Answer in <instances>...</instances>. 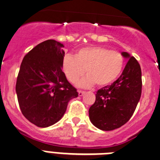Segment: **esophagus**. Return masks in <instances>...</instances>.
<instances>
[{
    "label": "esophagus",
    "mask_w": 160,
    "mask_h": 160,
    "mask_svg": "<svg viewBox=\"0 0 160 160\" xmlns=\"http://www.w3.org/2000/svg\"><path fill=\"white\" fill-rule=\"evenodd\" d=\"M84 94H85V91H78V94H79V96H83Z\"/></svg>",
    "instance_id": "obj_1"
}]
</instances>
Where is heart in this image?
<instances>
[{
	"label": "heart",
	"instance_id": "1",
	"mask_svg": "<svg viewBox=\"0 0 160 160\" xmlns=\"http://www.w3.org/2000/svg\"><path fill=\"white\" fill-rule=\"evenodd\" d=\"M123 66L124 58L121 54L98 46L83 48L74 57L65 56L62 62L63 72L72 83H77L86 69L88 76L77 83L83 88H92L95 83L99 87L110 84L120 75Z\"/></svg>",
	"mask_w": 160,
	"mask_h": 160
}]
</instances>
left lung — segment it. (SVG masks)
Returning <instances> with one entry per match:
<instances>
[{
  "label": "left lung",
  "mask_w": 160,
  "mask_h": 160,
  "mask_svg": "<svg viewBox=\"0 0 160 160\" xmlns=\"http://www.w3.org/2000/svg\"><path fill=\"white\" fill-rule=\"evenodd\" d=\"M128 62L120 77L97 91L95 102L89 108V118L102 131L117 129L131 119L142 94V70L135 58L122 52Z\"/></svg>",
  "instance_id": "8db88e82"
}]
</instances>
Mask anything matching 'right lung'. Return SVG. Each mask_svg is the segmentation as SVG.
<instances>
[{
    "label": "right lung",
    "mask_w": 160,
    "mask_h": 160,
    "mask_svg": "<svg viewBox=\"0 0 160 160\" xmlns=\"http://www.w3.org/2000/svg\"><path fill=\"white\" fill-rule=\"evenodd\" d=\"M64 45L55 40L39 44L23 58L17 77L18 105L23 116L39 128L59 121L68 102L78 97L62 70Z\"/></svg>",
    "instance_id": "obj_1"
}]
</instances>
